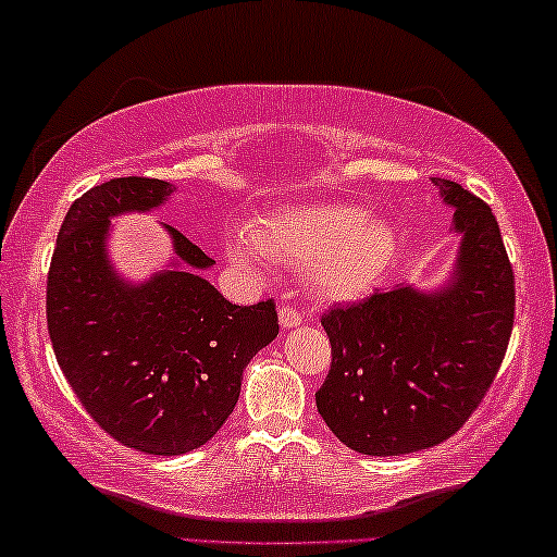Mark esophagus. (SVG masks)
Instances as JSON below:
<instances>
[{"label": "esophagus", "mask_w": 557, "mask_h": 557, "mask_svg": "<svg viewBox=\"0 0 557 557\" xmlns=\"http://www.w3.org/2000/svg\"><path fill=\"white\" fill-rule=\"evenodd\" d=\"M278 319H281V326H284V330H292V326H299L301 324V311L296 309V307H292V304H284V307L278 309Z\"/></svg>", "instance_id": "esophagus-1"}]
</instances>
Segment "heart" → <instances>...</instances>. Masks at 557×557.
<instances>
[{"label": "heart", "mask_w": 557, "mask_h": 557, "mask_svg": "<svg viewBox=\"0 0 557 557\" xmlns=\"http://www.w3.org/2000/svg\"><path fill=\"white\" fill-rule=\"evenodd\" d=\"M258 253L286 265H307V284L324 299H352L391 263V225L370 220L357 205H307L276 210L248 225Z\"/></svg>", "instance_id": "1"}]
</instances>
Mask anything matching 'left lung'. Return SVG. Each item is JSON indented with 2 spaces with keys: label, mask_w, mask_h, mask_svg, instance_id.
Masks as SVG:
<instances>
[{
  "label": "left lung",
  "mask_w": 557,
  "mask_h": 557,
  "mask_svg": "<svg viewBox=\"0 0 557 557\" xmlns=\"http://www.w3.org/2000/svg\"><path fill=\"white\" fill-rule=\"evenodd\" d=\"M463 235L456 278L438 294L375 288L322 314L332 362L317 408L352 451L400 456L451 438L482 406L515 324V273L482 197L433 180Z\"/></svg>",
  "instance_id": "obj_1"
}]
</instances>
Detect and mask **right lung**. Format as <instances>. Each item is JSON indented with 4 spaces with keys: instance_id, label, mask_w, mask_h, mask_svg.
I'll use <instances>...</instances> for the list:
<instances>
[{
    "instance_id": "1",
    "label": "right lung",
    "mask_w": 557,
    "mask_h": 557,
    "mask_svg": "<svg viewBox=\"0 0 557 557\" xmlns=\"http://www.w3.org/2000/svg\"><path fill=\"white\" fill-rule=\"evenodd\" d=\"M170 182L116 177L67 210L48 271V332L75 398L119 444L180 456L215 436L240 395L243 370L278 334L276 301L231 304L195 269H208L187 235L170 227L189 269L144 286L113 276L103 253L109 218L151 210Z\"/></svg>"
}]
</instances>
